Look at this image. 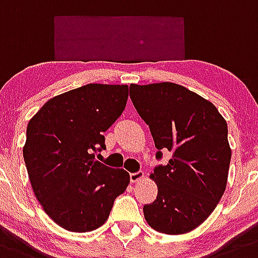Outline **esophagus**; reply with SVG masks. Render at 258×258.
I'll return each instance as SVG.
<instances>
[{
	"instance_id": "esophagus-1",
	"label": "esophagus",
	"mask_w": 258,
	"mask_h": 258,
	"mask_svg": "<svg viewBox=\"0 0 258 258\" xmlns=\"http://www.w3.org/2000/svg\"><path fill=\"white\" fill-rule=\"evenodd\" d=\"M144 176H145V173H144L143 171H139V172L136 173H131L130 178H131V182H139V181L143 180Z\"/></svg>"
}]
</instances>
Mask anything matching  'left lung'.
<instances>
[{
  "mask_svg": "<svg viewBox=\"0 0 258 258\" xmlns=\"http://www.w3.org/2000/svg\"><path fill=\"white\" fill-rule=\"evenodd\" d=\"M135 108L152 132L157 158L172 152L149 177L157 199L144 206L154 230L178 235L208 219L227 184L231 149L227 123L211 101L172 82L130 86Z\"/></svg>",
  "mask_w": 258,
  "mask_h": 258,
  "instance_id": "left-lung-1",
  "label": "left lung"
}]
</instances>
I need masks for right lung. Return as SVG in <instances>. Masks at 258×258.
Masks as SVG:
<instances>
[{
    "label": "right lung",
    "instance_id": "1",
    "mask_svg": "<svg viewBox=\"0 0 258 258\" xmlns=\"http://www.w3.org/2000/svg\"><path fill=\"white\" fill-rule=\"evenodd\" d=\"M127 85L90 83L52 97L31 118L23 157L34 196L59 226L74 233L100 227L130 173L95 159L104 132L126 108Z\"/></svg>",
    "mask_w": 258,
    "mask_h": 258
}]
</instances>
